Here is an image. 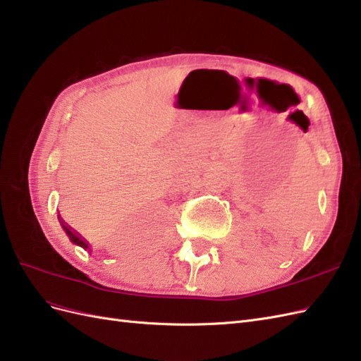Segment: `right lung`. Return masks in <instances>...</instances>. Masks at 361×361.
Listing matches in <instances>:
<instances>
[{"label": "right lung", "mask_w": 361, "mask_h": 361, "mask_svg": "<svg viewBox=\"0 0 361 361\" xmlns=\"http://www.w3.org/2000/svg\"><path fill=\"white\" fill-rule=\"evenodd\" d=\"M61 223V227H63V231L64 232H66L68 233V236H69V239H71V241L73 243V244H76V245H80V247H82L84 250H89V244H87V241H85V239H82L78 233H76V232H73L72 231V228L69 227V226H66V224H64L63 221H60ZM89 251H92V250H89Z\"/></svg>", "instance_id": "right-lung-1"}]
</instances>
